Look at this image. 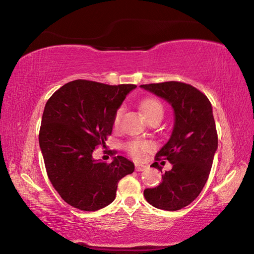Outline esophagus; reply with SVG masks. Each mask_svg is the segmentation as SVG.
Masks as SVG:
<instances>
[{"instance_id":"1","label":"esophagus","mask_w":254,"mask_h":254,"mask_svg":"<svg viewBox=\"0 0 254 254\" xmlns=\"http://www.w3.org/2000/svg\"><path fill=\"white\" fill-rule=\"evenodd\" d=\"M145 168H146V166H144V165H135L136 171H143V170H145Z\"/></svg>"}]
</instances>
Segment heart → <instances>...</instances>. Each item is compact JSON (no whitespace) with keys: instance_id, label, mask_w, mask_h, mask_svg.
<instances>
[{"instance_id":"heart-1","label":"heart","mask_w":254,"mask_h":254,"mask_svg":"<svg viewBox=\"0 0 254 254\" xmlns=\"http://www.w3.org/2000/svg\"><path fill=\"white\" fill-rule=\"evenodd\" d=\"M141 110L148 121L154 118H163L164 115V106L161 104V101L157 98H153V97H148V98L142 100ZM122 111V108H119L115 116H113L112 126L115 128H118L119 126H120ZM149 148L150 144L146 141H143V139H133V141H130L126 145V149L128 155L136 160L142 159L144 157V154Z\"/></svg>"}]
</instances>
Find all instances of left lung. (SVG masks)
I'll return each mask as SVG.
<instances>
[{
    "instance_id": "8db88e82",
    "label": "left lung",
    "mask_w": 254,
    "mask_h": 254,
    "mask_svg": "<svg viewBox=\"0 0 254 254\" xmlns=\"http://www.w3.org/2000/svg\"><path fill=\"white\" fill-rule=\"evenodd\" d=\"M141 87L167 100L175 110V127L169 141L155 156L161 171L164 160L172 165L161 183L145 189L144 196L153 206L178 210L192 203L206 183L217 149V131L212 105L202 91L181 82L145 84Z\"/></svg>"
}]
</instances>
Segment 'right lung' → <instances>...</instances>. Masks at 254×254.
Segmentation results:
<instances>
[{
	"label": "right lung",
	"mask_w": 254,
	"mask_h": 254,
	"mask_svg": "<svg viewBox=\"0 0 254 254\" xmlns=\"http://www.w3.org/2000/svg\"><path fill=\"white\" fill-rule=\"evenodd\" d=\"M135 87L76 79L47 101L39 145L48 178L71 206L85 212L107 206L116 198L118 182L134 171V164L123 156L107 164L95 160L93 152L105 147L113 116Z\"/></svg>",
	"instance_id": "add662e5"
}]
</instances>
